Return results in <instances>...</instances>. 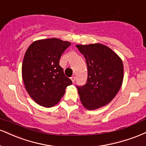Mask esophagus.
Returning a JSON list of instances; mask_svg holds the SVG:
<instances>
[{
    "mask_svg": "<svg viewBox=\"0 0 146 146\" xmlns=\"http://www.w3.org/2000/svg\"><path fill=\"white\" fill-rule=\"evenodd\" d=\"M71 81H72V82H73V83H74V82H75V76H72L71 78Z\"/></svg>",
    "mask_w": 146,
    "mask_h": 146,
    "instance_id": "34e87169",
    "label": "esophagus"
}]
</instances>
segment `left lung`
Wrapping results in <instances>:
<instances>
[{
	"instance_id": "8db88e82",
	"label": "left lung",
	"mask_w": 146,
	"mask_h": 146,
	"mask_svg": "<svg viewBox=\"0 0 146 146\" xmlns=\"http://www.w3.org/2000/svg\"><path fill=\"white\" fill-rule=\"evenodd\" d=\"M86 61V84L77 86L86 109L94 110L108 105L122 86L124 66L122 59L111 49L101 44L76 45Z\"/></svg>"
}]
</instances>
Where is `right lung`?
<instances>
[{
    "label": "right lung",
    "mask_w": 146,
    "mask_h": 146,
    "mask_svg": "<svg viewBox=\"0 0 146 146\" xmlns=\"http://www.w3.org/2000/svg\"><path fill=\"white\" fill-rule=\"evenodd\" d=\"M71 43L56 38L35 41L26 50L22 66L26 91L44 108L58 103L72 81L64 75L59 61Z\"/></svg>",
    "instance_id": "obj_1"
}]
</instances>
